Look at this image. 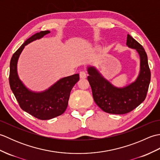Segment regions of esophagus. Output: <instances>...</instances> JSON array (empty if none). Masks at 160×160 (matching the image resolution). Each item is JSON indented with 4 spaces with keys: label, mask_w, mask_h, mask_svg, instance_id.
I'll return each instance as SVG.
<instances>
[{
    "label": "esophagus",
    "mask_w": 160,
    "mask_h": 160,
    "mask_svg": "<svg viewBox=\"0 0 160 160\" xmlns=\"http://www.w3.org/2000/svg\"><path fill=\"white\" fill-rule=\"evenodd\" d=\"M87 77V73L85 71H80V78H82V79H84V78H85Z\"/></svg>",
    "instance_id": "esophagus-1"
}]
</instances>
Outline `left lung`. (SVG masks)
<instances>
[{
	"label": "left lung",
	"mask_w": 160,
	"mask_h": 160,
	"mask_svg": "<svg viewBox=\"0 0 160 160\" xmlns=\"http://www.w3.org/2000/svg\"><path fill=\"white\" fill-rule=\"evenodd\" d=\"M127 46L139 54L140 72L136 79L124 87H118L106 79L94 66H88L87 79L95 102L102 110L111 114H125L132 111L147 96L151 81V71L147 53L140 43L127 35Z\"/></svg>",
	"instance_id": "left-lung-1"
}]
</instances>
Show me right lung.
<instances>
[{"instance_id": "right-lung-1", "label": "right lung", "mask_w": 160, "mask_h": 160, "mask_svg": "<svg viewBox=\"0 0 160 160\" xmlns=\"http://www.w3.org/2000/svg\"><path fill=\"white\" fill-rule=\"evenodd\" d=\"M50 31H41L30 37L13 54L10 61L9 84L20 108L39 120H46L62 115L67 109L70 93L80 79L79 74L60 78L42 91H33L27 87L20 79L17 65L20 53L26 45L42 38Z\"/></svg>"}]
</instances>
